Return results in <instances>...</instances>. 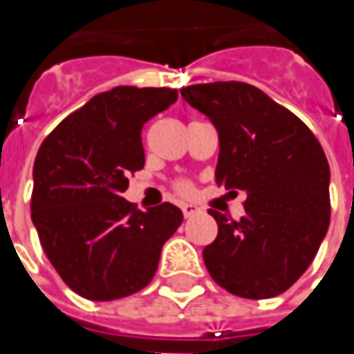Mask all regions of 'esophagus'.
Listing matches in <instances>:
<instances>
[{"label": "esophagus", "mask_w": 354, "mask_h": 354, "mask_svg": "<svg viewBox=\"0 0 354 354\" xmlns=\"http://www.w3.org/2000/svg\"><path fill=\"white\" fill-rule=\"evenodd\" d=\"M181 211H183L185 218H191V216H195L198 212V207H195V205H183Z\"/></svg>", "instance_id": "1"}]
</instances>
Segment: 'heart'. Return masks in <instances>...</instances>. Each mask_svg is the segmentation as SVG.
<instances>
[{
  "mask_svg": "<svg viewBox=\"0 0 354 354\" xmlns=\"http://www.w3.org/2000/svg\"><path fill=\"white\" fill-rule=\"evenodd\" d=\"M175 191H177L179 195H183V197H189V195L193 193V185L189 183V181H183V179H181V181H177V183H175Z\"/></svg>",
  "mask_w": 354,
  "mask_h": 354,
  "instance_id": "heart-1",
  "label": "heart"
}]
</instances>
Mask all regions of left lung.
<instances>
[{
  "instance_id": "1",
  "label": "left lung",
  "mask_w": 354,
  "mask_h": 354,
  "mask_svg": "<svg viewBox=\"0 0 354 354\" xmlns=\"http://www.w3.org/2000/svg\"><path fill=\"white\" fill-rule=\"evenodd\" d=\"M181 96L218 129L216 183L246 193L240 221L209 211L218 234L203 250L205 266L238 297H276L301 278L329 228L325 151L299 118L252 84H193Z\"/></svg>"
}]
</instances>
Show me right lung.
Listing matches in <instances>:
<instances>
[{
	"mask_svg": "<svg viewBox=\"0 0 354 354\" xmlns=\"http://www.w3.org/2000/svg\"><path fill=\"white\" fill-rule=\"evenodd\" d=\"M173 88L118 86L64 118L35 157L31 218L62 281L92 301L143 290L183 212L136 211L122 197L145 163L142 128L177 102Z\"/></svg>",
	"mask_w": 354,
	"mask_h": 354,
	"instance_id": "right-lung-1",
	"label": "right lung"
}]
</instances>
